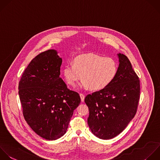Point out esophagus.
<instances>
[{"instance_id":"34e87169","label":"esophagus","mask_w":160,"mask_h":160,"mask_svg":"<svg viewBox=\"0 0 160 160\" xmlns=\"http://www.w3.org/2000/svg\"><path fill=\"white\" fill-rule=\"evenodd\" d=\"M80 96V98H81V100L82 102H83L84 101V98H85V96L83 94H79Z\"/></svg>"}]
</instances>
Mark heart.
<instances>
[{
    "label": "heart",
    "instance_id": "1",
    "mask_svg": "<svg viewBox=\"0 0 160 160\" xmlns=\"http://www.w3.org/2000/svg\"><path fill=\"white\" fill-rule=\"evenodd\" d=\"M118 70V64L113 59L88 53L75 57L72 64H67L64 66L62 73L68 85L74 86L81 78L80 88H89L98 91L104 89L112 82Z\"/></svg>",
    "mask_w": 160,
    "mask_h": 160
}]
</instances>
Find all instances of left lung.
Wrapping results in <instances>:
<instances>
[{
    "label": "left lung",
    "instance_id": "obj_1",
    "mask_svg": "<svg viewBox=\"0 0 160 160\" xmlns=\"http://www.w3.org/2000/svg\"><path fill=\"white\" fill-rule=\"evenodd\" d=\"M119 66L112 82L101 91L88 94V124L94 135L109 139L120 134L134 117L140 95L139 78L128 58L118 54Z\"/></svg>",
    "mask_w": 160,
    "mask_h": 160
}]
</instances>
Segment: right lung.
Wrapping results in <instances>:
<instances>
[{"instance_id": "1", "label": "right lung", "mask_w": 160, "mask_h": 160, "mask_svg": "<svg viewBox=\"0 0 160 160\" xmlns=\"http://www.w3.org/2000/svg\"><path fill=\"white\" fill-rule=\"evenodd\" d=\"M62 58L49 49L35 57L19 83V95L25 120L41 137L56 140L67 131L74 110L81 102L60 78Z\"/></svg>"}]
</instances>
